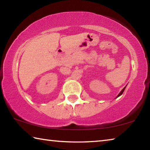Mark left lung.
Instances as JSON below:
<instances>
[{
    "mask_svg": "<svg viewBox=\"0 0 150 150\" xmlns=\"http://www.w3.org/2000/svg\"><path fill=\"white\" fill-rule=\"evenodd\" d=\"M126 87H124V88H123V89H122V91H120V93H119V94H118V96H117V97H118V96H120V95H122V93H123V92H124V90H125V88H126Z\"/></svg>",
    "mask_w": 150,
    "mask_h": 150,
    "instance_id": "1",
    "label": "left lung"
}]
</instances>
